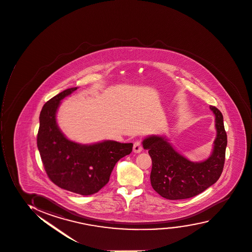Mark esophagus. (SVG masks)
Wrapping results in <instances>:
<instances>
[{
  "instance_id": "esophagus-1",
  "label": "esophagus",
  "mask_w": 252,
  "mask_h": 252,
  "mask_svg": "<svg viewBox=\"0 0 252 252\" xmlns=\"http://www.w3.org/2000/svg\"><path fill=\"white\" fill-rule=\"evenodd\" d=\"M142 145L140 141H136L133 144V151L134 153H140L142 152Z\"/></svg>"
}]
</instances>
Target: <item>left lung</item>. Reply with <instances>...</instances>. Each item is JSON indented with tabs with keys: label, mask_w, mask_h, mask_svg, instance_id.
<instances>
[{
	"label": "left lung",
	"mask_w": 252,
	"mask_h": 252,
	"mask_svg": "<svg viewBox=\"0 0 252 252\" xmlns=\"http://www.w3.org/2000/svg\"><path fill=\"white\" fill-rule=\"evenodd\" d=\"M215 116L217 134L209 157L200 161H190L178 152L166 135L152 134L142 141L152 160L151 184L161 196L168 200L193 197L214 185L221 176L227 147V133L221 112L210 106Z\"/></svg>",
	"instance_id": "1"
}]
</instances>
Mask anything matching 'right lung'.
<instances>
[{
  "mask_svg": "<svg viewBox=\"0 0 252 252\" xmlns=\"http://www.w3.org/2000/svg\"><path fill=\"white\" fill-rule=\"evenodd\" d=\"M78 88L62 91L44 105L37 146L46 173L55 185L75 194L90 195L108 183L116 163L130 154L133 144L111 140L81 144L65 136L58 126L57 113L61 100Z\"/></svg>",
  "mask_w": 252,
  "mask_h": 252,
  "instance_id": "add662e5",
  "label": "right lung"
}]
</instances>
